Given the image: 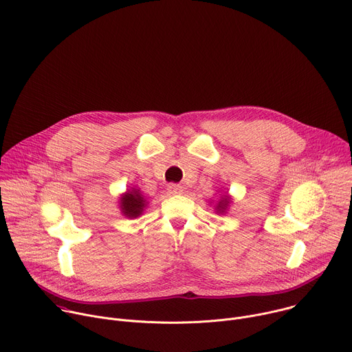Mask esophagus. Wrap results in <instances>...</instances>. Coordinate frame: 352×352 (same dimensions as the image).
Here are the masks:
<instances>
[{
  "instance_id": "obj_1",
  "label": "esophagus",
  "mask_w": 352,
  "mask_h": 352,
  "mask_svg": "<svg viewBox=\"0 0 352 352\" xmlns=\"http://www.w3.org/2000/svg\"><path fill=\"white\" fill-rule=\"evenodd\" d=\"M167 189H168V192L173 193V195H179V193L184 192V186H181V185H178V184H170Z\"/></svg>"
}]
</instances>
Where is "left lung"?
Instances as JSON below:
<instances>
[{
  "instance_id": "1",
  "label": "left lung",
  "mask_w": 352,
  "mask_h": 352,
  "mask_svg": "<svg viewBox=\"0 0 352 352\" xmlns=\"http://www.w3.org/2000/svg\"><path fill=\"white\" fill-rule=\"evenodd\" d=\"M228 205H230V197L228 196H221V199L219 200V204H217V208H216L217 213H224L227 210Z\"/></svg>"
}]
</instances>
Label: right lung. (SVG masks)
Instances as JSON below:
<instances>
[{"instance_id":"obj_1","label":"right lung","mask_w":352,"mask_h":352,"mask_svg":"<svg viewBox=\"0 0 352 352\" xmlns=\"http://www.w3.org/2000/svg\"><path fill=\"white\" fill-rule=\"evenodd\" d=\"M146 205H147V202H146L144 196L140 193L139 189H135V188H132L131 190L124 193L120 200V208H121L122 214L129 219H135V217L140 216L143 213V209L146 208Z\"/></svg>"}]
</instances>
